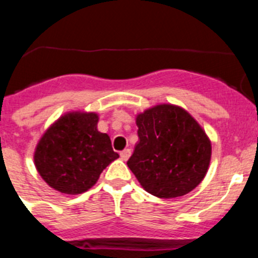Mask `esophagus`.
<instances>
[{
	"label": "esophagus",
	"instance_id": "obj_1",
	"mask_svg": "<svg viewBox=\"0 0 258 258\" xmlns=\"http://www.w3.org/2000/svg\"><path fill=\"white\" fill-rule=\"evenodd\" d=\"M131 155H132L131 149H125V150H122L121 152H120V157H121L122 160H127V159L131 157Z\"/></svg>",
	"mask_w": 258,
	"mask_h": 258
}]
</instances>
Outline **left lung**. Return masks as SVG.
<instances>
[{
    "label": "left lung",
    "mask_w": 258,
    "mask_h": 258,
    "mask_svg": "<svg viewBox=\"0 0 258 258\" xmlns=\"http://www.w3.org/2000/svg\"><path fill=\"white\" fill-rule=\"evenodd\" d=\"M138 143L127 166L147 192L157 198L182 197L203 181L211 142L183 108L159 104L137 116Z\"/></svg>",
    "instance_id": "8db88e82"
}]
</instances>
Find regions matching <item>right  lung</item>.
Wrapping results in <instances>:
<instances>
[{"label":"right lung","mask_w":258,"mask_h":258,"mask_svg":"<svg viewBox=\"0 0 258 258\" xmlns=\"http://www.w3.org/2000/svg\"><path fill=\"white\" fill-rule=\"evenodd\" d=\"M97 122L95 113H67L41 138L35 164L52 188L63 194L85 192L117 159L109 137L98 132Z\"/></svg>","instance_id":"1"}]
</instances>
